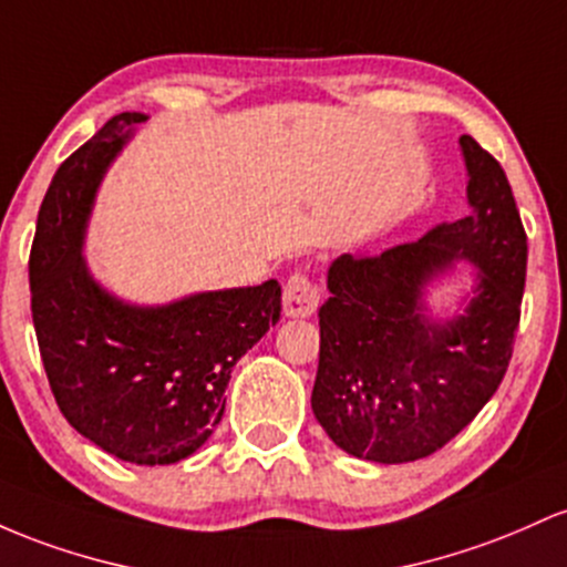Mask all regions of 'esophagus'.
<instances>
[{
	"label": "esophagus",
	"instance_id": "esophagus-1",
	"mask_svg": "<svg viewBox=\"0 0 567 567\" xmlns=\"http://www.w3.org/2000/svg\"><path fill=\"white\" fill-rule=\"evenodd\" d=\"M321 289L305 272H295L284 286V313L289 318H310L318 310Z\"/></svg>",
	"mask_w": 567,
	"mask_h": 567
}]
</instances>
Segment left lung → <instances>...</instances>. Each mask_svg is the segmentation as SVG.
Wrapping results in <instances>:
<instances>
[{"instance_id":"8db88e82","label":"left lung","mask_w":567,"mask_h":567,"mask_svg":"<svg viewBox=\"0 0 567 567\" xmlns=\"http://www.w3.org/2000/svg\"><path fill=\"white\" fill-rule=\"evenodd\" d=\"M472 212L380 257H337L318 310L316 421L348 455L410 463L461 434L504 380L519 323L527 238L489 152L461 136ZM461 264L473 291L450 317L427 291Z\"/></svg>"}]
</instances>
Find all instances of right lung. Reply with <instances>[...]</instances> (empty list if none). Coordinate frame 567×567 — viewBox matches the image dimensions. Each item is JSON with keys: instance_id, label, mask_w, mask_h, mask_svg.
<instances>
[{"instance_id": "obj_1", "label": "right lung", "mask_w": 567, "mask_h": 567, "mask_svg": "<svg viewBox=\"0 0 567 567\" xmlns=\"http://www.w3.org/2000/svg\"><path fill=\"white\" fill-rule=\"evenodd\" d=\"M146 120L144 112L117 114L55 171L37 216L29 286L63 417L120 461L168 466L219 425L233 367L281 318V284L270 278L136 305L95 281L82 254L95 195Z\"/></svg>"}]
</instances>
